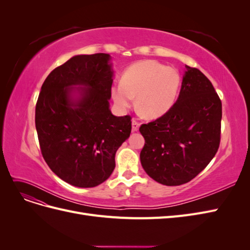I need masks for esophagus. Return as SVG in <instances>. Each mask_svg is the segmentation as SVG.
Returning a JSON list of instances; mask_svg holds the SVG:
<instances>
[{
    "label": "esophagus",
    "mask_w": 250,
    "mask_h": 250,
    "mask_svg": "<svg viewBox=\"0 0 250 250\" xmlns=\"http://www.w3.org/2000/svg\"><path fill=\"white\" fill-rule=\"evenodd\" d=\"M139 127H140V123L138 122L137 120H132V131L133 132H135V131H138L139 130Z\"/></svg>",
    "instance_id": "34e87169"
}]
</instances>
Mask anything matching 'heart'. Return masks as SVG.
Segmentation results:
<instances>
[{"mask_svg": "<svg viewBox=\"0 0 250 250\" xmlns=\"http://www.w3.org/2000/svg\"><path fill=\"white\" fill-rule=\"evenodd\" d=\"M180 82V75L174 67L155 60H141L127 67L121 83L111 86L110 94L121 110L129 108L137 96V108L142 115L158 118L175 103Z\"/></svg>", "mask_w": 250, "mask_h": 250, "instance_id": "heart-1", "label": "heart"}]
</instances>
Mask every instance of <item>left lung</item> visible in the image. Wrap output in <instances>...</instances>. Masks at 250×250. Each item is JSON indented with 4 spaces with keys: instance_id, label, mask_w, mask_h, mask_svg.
Instances as JSON below:
<instances>
[{
    "instance_id": "8db88e82",
    "label": "left lung",
    "mask_w": 250,
    "mask_h": 250,
    "mask_svg": "<svg viewBox=\"0 0 250 250\" xmlns=\"http://www.w3.org/2000/svg\"><path fill=\"white\" fill-rule=\"evenodd\" d=\"M222 104L211 82L186 65L177 101L153 122L143 124L140 158L157 183L180 186L207 167L220 145Z\"/></svg>"
}]
</instances>
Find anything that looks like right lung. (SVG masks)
<instances>
[{
  "label": "right lung",
  "mask_w": 250,
  "mask_h": 250,
  "mask_svg": "<svg viewBox=\"0 0 250 250\" xmlns=\"http://www.w3.org/2000/svg\"><path fill=\"white\" fill-rule=\"evenodd\" d=\"M109 60L105 53L72 57L49 74L36 102L42 154L74 187L93 188L106 180L117 150L131 132V117H116L109 109Z\"/></svg>",
  "instance_id": "right-lung-1"
}]
</instances>
